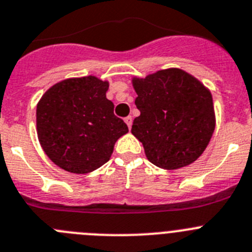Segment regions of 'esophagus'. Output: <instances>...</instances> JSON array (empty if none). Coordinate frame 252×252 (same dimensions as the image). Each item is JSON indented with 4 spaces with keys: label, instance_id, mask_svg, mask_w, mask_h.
Instances as JSON below:
<instances>
[{
    "label": "esophagus",
    "instance_id": "1",
    "mask_svg": "<svg viewBox=\"0 0 252 252\" xmlns=\"http://www.w3.org/2000/svg\"><path fill=\"white\" fill-rule=\"evenodd\" d=\"M124 122L126 123V126H128V128L130 129L131 128V123H133V118H131L130 115H128L126 118H124Z\"/></svg>",
    "mask_w": 252,
    "mask_h": 252
}]
</instances>
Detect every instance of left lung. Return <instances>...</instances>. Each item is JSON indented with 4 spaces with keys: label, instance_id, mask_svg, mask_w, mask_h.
I'll return each instance as SVG.
<instances>
[{
    "label": "left lung",
    "instance_id": "obj_1",
    "mask_svg": "<svg viewBox=\"0 0 252 252\" xmlns=\"http://www.w3.org/2000/svg\"><path fill=\"white\" fill-rule=\"evenodd\" d=\"M140 115L131 134L142 142L148 160L166 170L187 166L208 147L214 129L211 93L199 79L179 68L131 79Z\"/></svg>",
    "mask_w": 252,
    "mask_h": 252
}]
</instances>
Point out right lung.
Listing matches in <instances>:
<instances>
[{
	"label": "right lung",
	"mask_w": 252,
	"mask_h": 252,
	"mask_svg": "<svg viewBox=\"0 0 252 252\" xmlns=\"http://www.w3.org/2000/svg\"><path fill=\"white\" fill-rule=\"evenodd\" d=\"M109 83L94 76L68 78L52 86L37 104V135L56 165L87 174L110 159L128 126L107 99Z\"/></svg>",
	"instance_id": "1"
}]
</instances>
